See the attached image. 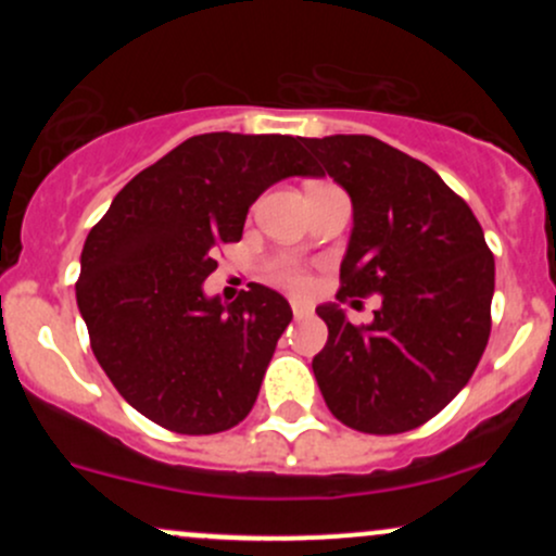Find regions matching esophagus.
<instances>
[{
    "label": "esophagus",
    "mask_w": 556,
    "mask_h": 556,
    "mask_svg": "<svg viewBox=\"0 0 556 556\" xmlns=\"http://www.w3.org/2000/svg\"><path fill=\"white\" fill-rule=\"evenodd\" d=\"M290 306H293V314H295V317H299V319L309 317V314H312V306L304 304V301H290Z\"/></svg>",
    "instance_id": "esophagus-1"
}]
</instances>
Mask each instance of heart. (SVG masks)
<instances>
[{
    "instance_id": "1",
    "label": "heart",
    "mask_w": 556,
    "mask_h": 556,
    "mask_svg": "<svg viewBox=\"0 0 556 556\" xmlns=\"http://www.w3.org/2000/svg\"><path fill=\"white\" fill-rule=\"evenodd\" d=\"M282 279H285V282H290V285H301V282H304V277H301V274L295 271V268H285Z\"/></svg>"
}]
</instances>
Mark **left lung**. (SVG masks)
Wrapping results in <instances>:
<instances>
[{"label":"left lung","instance_id":"8db88e82","mask_svg":"<svg viewBox=\"0 0 556 556\" xmlns=\"http://www.w3.org/2000/svg\"><path fill=\"white\" fill-rule=\"evenodd\" d=\"M350 193L341 295H382L368 325L317 306L319 392L361 433L419 428L468 384L490 339L495 257L470 206L428 164L366 134L304 139Z\"/></svg>","mask_w":556,"mask_h":556}]
</instances>
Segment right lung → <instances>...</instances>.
<instances>
[{"mask_svg":"<svg viewBox=\"0 0 556 556\" xmlns=\"http://www.w3.org/2000/svg\"><path fill=\"white\" fill-rule=\"evenodd\" d=\"M301 137L215 131L139 172L88 233L75 285L91 350L115 390L161 428L212 435L250 414L293 309L250 282L204 293L215 250L239 242L257 195L317 177Z\"/></svg>","mask_w":556,"mask_h":556,"instance_id":"add662e5","label":"right lung"}]
</instances>
